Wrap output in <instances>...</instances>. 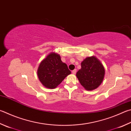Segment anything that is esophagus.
<instances>
[{
  "mask_svg": "<svg viewBox=\"0 0 131 131\" xmlns=\"http://www.w3.org/2000/svg\"><path fill=\"white\" fill-rule=\"evenodd\" d=\"M76 72H77V70L74 69V70H73L72 71V73L73 74H75L76 73Z\"/></svg>",
  "mask_w": 131,
  "mask_h": 131,
  "instance_id": "34e87169",
  "label": "esophagus"
}]
</instances>
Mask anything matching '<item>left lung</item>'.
<instances>
[{
    "mask_svg": "<svg viewBox=\"0 0 131 131\" xmlns=\"http://www.w3.org/2000/svg\"><path fill=\"white\" fill-rule=\"evenodd\" d=\"M104 75V66L95 56L84 59L81 62V68L76 74L80 84L89 91L97 89L101 85Z\"/></svg>",
    "mask_w": 131,
    "mask_h": 131,
    "instance_id": "1",
    "label": "left lung"
}]
</instances>
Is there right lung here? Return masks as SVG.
<instances>
[{"label": "right lung", "mask_w": 131, "mask_h": 131, "mask_svg": "<svg viewBox=\"0 0 131 131\" xmlns=\"http://www.w3.org/2000/svg\"><path fill=\"white\" fill-rule=\"evenodd\" d=\"M71 73L67 65L62 62L59 54L51 52L43 59L37 70L41 84L49 89H54Z\"/></svg>", "instance_id": "1"}]
</instances>
